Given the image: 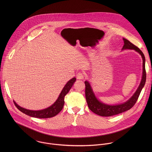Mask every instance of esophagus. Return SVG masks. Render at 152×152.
Wrapping results in <instances>:
<instances>
[{
    "label": "esophagus",
    "instance_id": "1",
    "mask_svg": "<svg viewBox=\"0 0 152 152\" xmlns=\"http://www.w3.org/2000/svg\"><path fill=\"white\" fill-rule=\"evenodd\" d=\"M77 78L78 80H83L84 78V74L83 72H78L77 75Z\"/></svg>",
    "mask_w": 152,
    "mask_h": 152
}]
</instances>
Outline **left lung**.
Instances as JSON below:
<instances>
[{
    "label": "left lung",
    "instance_id": "left-lung-1",
    "mask_svg": "<svg viewBox=\"0 0 152 152\" xmlns=\"http://www.w3.org/2000/svg\"><path fill=\"white\" fill-rule=\"evenodd\" d=\"M123 40L124 42V45L122 47V50H134L136 51L139 53L142 57L143 74L142 80L136 91L134 92L133 95L128 101L124 102V104L115 105H109L99 101L96 98L89 83L87 81H86V98L88 106L91 111H92L96 115H100L101 116H110L115 115L125 112L132 108L136 102L140 94V92L142 88L145 86L146 83V72L145 69V57L143 53L137 47L134 45L132 43L127 39L124 38Z\"/></svg>",
    "mask_w": 152,
    "mask_h": 152
}]
</instances>
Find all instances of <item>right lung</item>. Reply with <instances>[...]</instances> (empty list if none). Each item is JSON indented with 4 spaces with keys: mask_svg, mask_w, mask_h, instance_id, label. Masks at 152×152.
<instances>
[{
    "mask_svg": "<svg viewBox=\"0 0 152 152\" xmlns=\"http://www.w3.org/2000/svg\"><path fill=\"white\" fill-rule=\"evenodd\" d=\"M75 81V78H72L69 81H68L67 83L65 84L64 87L63 88V90L61 91L56 101L51 106L48 107L47 108L40 110H31L20 107L14 101L13 102L16 108L19 110L30 116L37 118H52L57 115L63 108V106L64 104V97L66 94H68V92L69 91L70 89L71 88Z\"/></svg>",
    "mask_w": 152,
    "mask_h": 152,
    "instance_id": "add662e5",
    "label": "right lung"
}]
</instances>
